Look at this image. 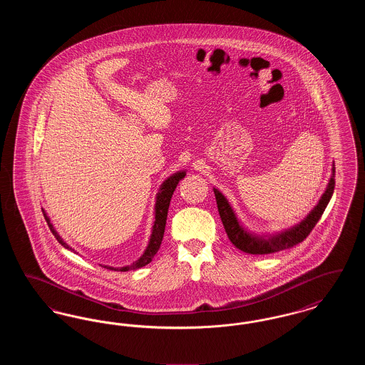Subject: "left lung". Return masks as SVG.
I'll use <instances>...</instances> for the list:
<instances>
[{
    "mask_svg": "<svg viewBox=\"0 0 365 365\" xmlns=\"http://www.w3.org/2000/svg\"><path fill=\"white\" fill-rule=\"evenodd\" d=\"M331 171H332V175H331L326 191L323 192L317 205L308 213V216L292 228L283 230L277 234H268V235H259V234H255V232L249 231L247 228H245L242 223L238 220L234 209L231 208L226 197L217 189H213L219 215H220V219L223 222V226H225L230 241L235 247H238L240 250H242L245 253H249V255H269V253H275V252L293 247L295 245L302 242L311 234L313 227L316 226V223L320 220L324 209L327 208V205L330 202L334 187H335V179H334L335 178V167H334V164H332Z\"/></svg>",
    "mask_w": 365,
    "mask_h": 365,
    "instance_id": "left-lung-1",
    "label": "left lung"
}]
</instances>
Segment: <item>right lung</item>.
Instances as JSON below:
<instances>
[{
  "label": "right lung",
  "mask_w": 365,
  "mask_h": 365,
  "mask_svg": "<svg viewBox=\"0 0 365 365\" xmlns=\"http://www.w3.org/2000/svg\"><path fill=\"white\" fill-rule=\"evenodd\" d=\"M186 176V171H178L174 175H171L170 178H167L161 186L160 190L157 192L156 195V205H155V222H153V227H152V234H150V240L149 243L143 252V255L139 257L138 260L134 261L131 265H125V267H120V268H115V267H109V265H101L108 269H113V271H130V269H138L140 267H145L146 264H149L150 261L153 260L157 250L160 249V245L163 241L164 237V230H165V223H167V215H168V208H170V202L173 198L175 189L179 183V180H182ZM43 216L46 219V223L51 228L53 235L56 237V240L58 243H61L66 249H68L71 252L76 253L75 249H72L68 243L66 242L58 232L56 231V228L53 227L52 222L49 219V216L46 215V212L42 209Z\"/></svg>",
  "instance_id": "right-lung-1"
}]
</instances>
